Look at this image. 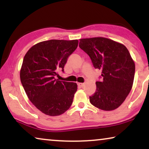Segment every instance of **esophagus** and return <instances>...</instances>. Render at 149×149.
<instances>
[{"label": "esophagus", "mask_w": 149, "mask_h": 149, "mask_svg": "<svg viewBox=\"0 0 149 149\" xmlns=\"http://www.w3.org/2000/svg\"><path fill=\"white\" fill-rule=\"evenodd\" d=\"M84 83H78V87H80V88H82V87L84 86Z\"/></svg>", "instance_id": "1"}]
</instances>
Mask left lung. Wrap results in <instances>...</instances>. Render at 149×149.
<instances>
[{
  "instance_id": "left-lung-1",
  "label": "left lung",
  "mask_w": 149,
  "mask_h": 149,
  "mask_svg": "<svg viewBox=\"0 0 149 149\" xmlns=\"http://www.w3.org/2000/svg\"><path fill=\"white\" fill-rule=\"evenodd\" d=\"M79 46L90 56L95 69L102 70V80L89 97L91 104L110 111L121 105L132 88L135 63L124 45L105 37L81 39Z\"/></svg>"
}]
</instances>
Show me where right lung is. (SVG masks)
Here are the masks:
<instances>
[{
	"label": "right lung",
	"instance_id": "obj_1",
	"mask_svg": "<svg viewBox=\"0 0 149 149\" xmlns=\"http://www.w3.org/2000/svg\"><path fill=\"white\" fill-rule=\"evenodd\" d=\"M78 41L52 40L39 42L24 57L20 80L28 97L43 114L58 116L70 108L76 83L55 78L57 71H64L67 58L76 50Z\"/></svg>",
	"mask_w": 149,
	"mask_h": 149
}]
</instances>
